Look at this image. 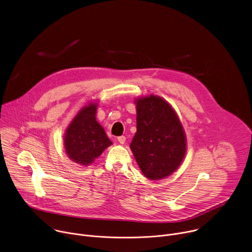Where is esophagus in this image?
<instances>
[{
	"mask_svg": "<svg viewBox=\"0 0 252 252\" xmlns=\"http://www.w3.org/2000/svg\"><path fill=\"white\" fill-rule=\"evenodd\" d=\"M118 140H119L120 143H122V145H124V143L126 142V136H125V135L119 136V137H118Z\"/></svg>",
	"mask_w": 252,
	"mask_h": 252,
	"instance_id": "1",
	"label": "esophagus"
}]
</instances>
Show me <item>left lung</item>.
Listing matches in <instances>:
<instances>
[{"label":"left lung","instance_id":"left-lung-1","mask_svg":"<svg viewBox=\"0 0 252 252\" xmlns=\"http://www.w3.org/2000/svg\"><path fill=\"white\" fill-rule=\"evenodd\" d=\"M136 132L130 150L142 173L152 181L170 175L187 153L183 125L172 106L160 96L137 97Z\"/></svg>","mask_w":252,"mask_h":252}]
</instances>
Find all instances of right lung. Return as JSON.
I'll use <instances>...</instances> for the list:
<instances>
[{
	"label": "right lung",
	"mask_w": 252,
	"mask_h": 252,
	"mask_svg": "<svg viewBox=\"0 0 252 252\" xmlns=\"http://www.w3.org/2000/svg\"><path fill=\"white\" fill-rule=\"evenodd\" d=\"M96 106L94 101L83 106L66 127L63 136L67 157L81 165H90L113 143L95 120Z\"/></svg>",
	"instance_id": "1"
}]
</instances>
